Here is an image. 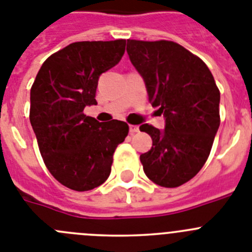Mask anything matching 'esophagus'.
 I'll use <instances>...</instances> for the list:
<instances>
[{
    "label": "esophagus",
    "instance_id": "34e87169",
    "mask_svg": "<svg viewBox=\"0 0 252 252\" xmlns=\"http://www.w3.org/2000/svg\"><path fill=\"white\" fill-rule=\"evenodd\" d=\"M128 130H130L131 133H136L140 131V127H138V126H136V125H130V126H128Z\"/></svg>",
    "mask_w": 252,
    "mask_h": 252
}]
</instances>
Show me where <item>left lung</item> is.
Masks as SVG:
<instances>
[{
  "instance_id": "obj_1",
  "label": "left lung",
  "mask_w": 252,
  "mask_h": 252,
  "mask_svg": "<svg viewBox=\"0 0 252 252\" xmlns=\"http://www.w3.org/2000/svg\"><path fill=\"white\" fill-rule=\"evenodd\" d=\"M126 51L165 119L163 130L140 126L152 138L140 156L145 174L163 188L181 186L209 158L220 126V91L205 62L179 43L127 40Z\"/></svg>"
}]
</instances>
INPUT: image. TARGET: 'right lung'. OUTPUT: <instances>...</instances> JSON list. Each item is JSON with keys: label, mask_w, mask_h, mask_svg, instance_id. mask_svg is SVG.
<instances>
[{"label": "right lung", "mask_w": 252, "mask_h": 252, "mask_svg": "<svg viewBox=\"0 0 252 252\" xmlns=\"http://www.w3.org/2000/svg\"><path fill=\"white\" fill-rule=\"evenodd\" d=\"M125 46L126 40L71 43L43 62L32 85L30 122L40 152L52 176L71 190L102 185L128 133L126 122L84 114L97 105L98 78L121 61Z\"/></svg>", "instance_id": "obj_1"}]
</instances>
